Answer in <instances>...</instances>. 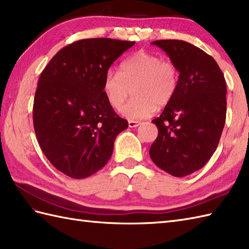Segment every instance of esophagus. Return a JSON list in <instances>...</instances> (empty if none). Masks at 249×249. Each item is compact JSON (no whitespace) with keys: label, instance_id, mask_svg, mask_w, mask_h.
Here are the masks:
<instances>
[{"label":"esophagus","instance_id":"34e87169","mask_svg":"<svg viewBox=\"0 0 249 249\" xmlns=\"http://www.w3.org/2000/svg\"><path fill=\"white\" fill-rule=\"evenodd\" d=\"M141 123H140V122H138V121H129L128 122V126H129V127H131V128H133V127H137V126H139Z\"/></svg>","mask_w":249,"mask_h":249}]
</instances>
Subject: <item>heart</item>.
<instances>
[{
  "label": "heart",
  "instance_id": "heart-1",
  "mask_svg": "<svg viewBox=\"0 0 249 249\" xmlns=\"http://www.w3.org/2000/svg\"><path fill=\"white\" fill-rule=\"evenodd\" d=\"M178 82L179 73L174 63L140 50L122 63L120 72L106 71L103 92L111 107L119 110L134 89L136 97L122 108V114L127 120L139 121L151 116L157 107L170 104Z\"/></svg>",
  "mask_w": 249,
  "mask_h": 249
}]
</instances>
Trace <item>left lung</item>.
<instances>
[{
	"instance_id": "1",
	"label": "left lung",
	"mask_w": 249,
	"mask_h": 249,
	"mask_svg": "<svg viewBox=\"0 0 249 249\" xmlns=\"http://www.w3.org/2000/svg\"><path fill=\"white\" fill-rule=\"evenodd\" d=\"M160 47L179 71L178 89L171 103L152 122L158 135L150 147L157 167L182 178L202 168L212 157L223 133L227 87L212 56L178 39H161Z\"/></svg>"
}]
</instances>
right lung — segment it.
I'll return each instance as SVG.
<instances>
[{"instance_id":"right-lung-1","label":"right lung","mask_w":249,"mask_h":249,"mask_svg":"<svg viewBox=\"0 0 249 249\" xmlns=\"http://www.w3.org/2000/svg\"><path fill=\"white\" fill-rule=\"evenodd\" d=\"M135 41L77 40L61 49L40 73L33 124L45 156L57 170L84 178L110 160L114 140L128 127L103 92L106 71Z\"/></svg>"}]
</instances>
